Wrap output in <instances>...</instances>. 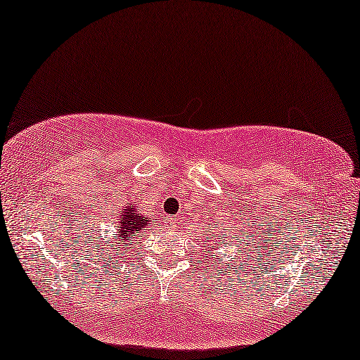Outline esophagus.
Listing matches in <instances>:
<instances>
[{"label":"esophagus","instance_id":"34e87169","mask_svg":"<svg viewBox=\"0 0 360 360\" xmlns=\"http://www.w3.org/2000/svg\"><path fill=\"white\" fill-rule=\"evenodd\" d=\"M169 223L170 226H176L179 224V218H169Z\"/></svg>","mask_w":360,"mask_h":360}]
</instances>
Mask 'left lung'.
<instances>
[{
    "label": "left lung",
    "mask_w": 360,
    "mask_h": 360,
    "mask_svg": "<svg viewBox=\"0 0 360 360\" xmlns=\"http://www.w3.org/2000/svg\"><path fill=\"white\" fill-rule=\"evenodd\" d=\"M218 238H219V236H218ZM205 243H206V240H205ZM214 244H216V240H214ZM214 248V245H211V249H213Z\"/></svg>",
    "instance_id": "1"
}]
</instances>
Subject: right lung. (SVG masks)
Masks as SVG:
<instances>
[{"label":"right lung","mask_w":360,"mask_h":360,"mask_svg":"<svg viewBox=\"0 0 360 360\" xmlns=\"http://www.w3.org/2000/svg\"><path fill=\"white\" fill-rule=\"evenodd\" d=\"M149 224V219L144 218L137 213L136 208H127L124 213L120 216V226H116V234L115 239L117 244H110L111 248H116L117 250H127L132 249V239H136L137 231H141L144 226ZM106 244V243H105Z\"/></svg>","instance_id":"1"}]
</instances>
